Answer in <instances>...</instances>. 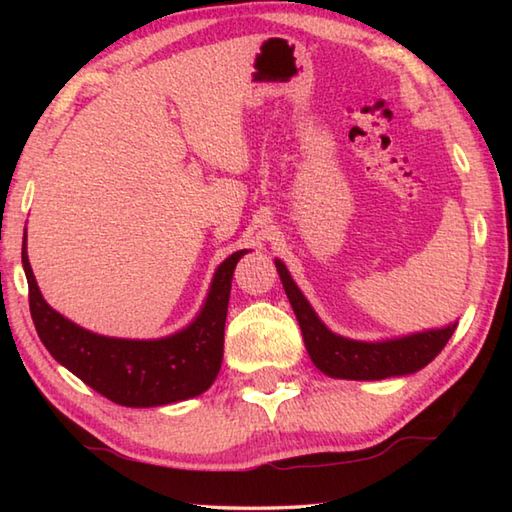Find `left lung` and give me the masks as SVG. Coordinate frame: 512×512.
Returning <instances> with one entry per match:
<instances>
[{
  "label": "left lung",
  "mask_w": 512,
  "mask_h": 512,
  "mask_svg": "<svg viewBox=\"0 0 512 512\" xmlns=\"http://www.w3.org/2000/svg\"><path fill=\"white\" fill-rule=\"evenodd\" d=\"M277 273L303 334V343L317 369L330 378L343 380H383L391 376H409L429 365L442 347L449 343L458 321L436 330L413 332L407 336L385 341H354L334 334L325 325L310 301L303 297L299 286L292 281L286 264L275 259Z\"/></svg>",
  "instance_id": "left-lung-1"
}]
</instances>
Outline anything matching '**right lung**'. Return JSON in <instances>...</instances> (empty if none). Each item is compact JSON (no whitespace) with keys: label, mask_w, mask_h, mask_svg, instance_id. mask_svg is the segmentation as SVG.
Here are the masks:
<instances>
[{"label":"right lung","mask_w":512,"mask_h":512,"mask_svg":"<svg viewBox=\"0 0 512 512\" xmlns=\"http://www.w3.org/2000/svg\"><path fill=\"white\" fill-rule=\"evenodd\" d=\"M246 253V248L237 250L217 266L198 317L162 339H116L81 328L41 297L28 262L26 237L21 264L28 279L32 321L54 361L116 405L160 407L204 394L220 374L233 270Z\"/></svg>","instance_id":"right-lung-1"}]
</instances>
